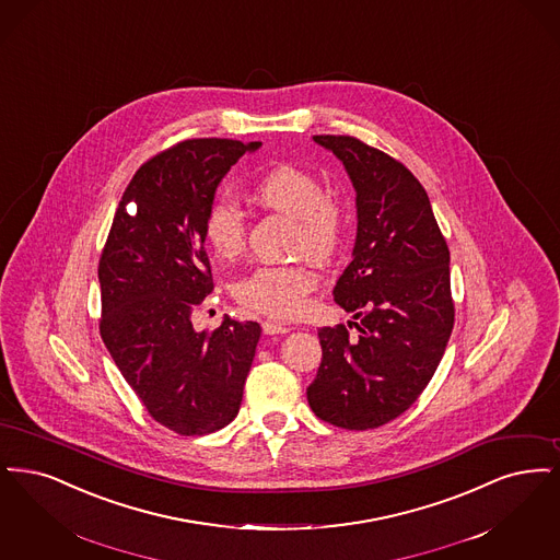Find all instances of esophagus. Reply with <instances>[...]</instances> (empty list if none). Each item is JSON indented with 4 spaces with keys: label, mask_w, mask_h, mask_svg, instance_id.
<instances>
[{
    "label": "esophagus",
    "mask_w": 560,
    "mask_h": 560,
    "mask_svg": "<svg viewBox=\"0 0 560 560\" xmlns=\"http://www.w3.org/2000/svg\"><path fill=\"white\" fill-rule=\"evenodd\" d=\"M264 332L266 335H287V332H291V328L280 324V322H276V319H266L264 322Z\"/></svg>",
    "instance_id": "34e87169"
}]
</instances>
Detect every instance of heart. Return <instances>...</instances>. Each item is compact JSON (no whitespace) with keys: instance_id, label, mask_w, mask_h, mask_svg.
Returning a JSON list of instances; mask_svg holds the SVG:
<instances>
[{"instance_id":"1","label":"heart","mask_w":560,"mask_h":560,"mask_svg":"<svg viewBox=\"0 0 560 560\" xmlns=\"http://www.w3.org/2000/svg\"><path fill=\"white\" fill-rule=\"evenodd\" d=\"M253 196L269 209L296 219L294 248L299 253L328 261L341 250L347 236V215L314 173L294 165H278L255 184ZM205 238L221 259L241 255L246 225L232 198L218 196L209 205ZM316 284V273L307 266H261L236 284L234 294L244 307L259 314L294 317L305 312Z\"/></svg>"}]
</instances>
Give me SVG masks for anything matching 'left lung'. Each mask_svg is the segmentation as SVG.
<instances>
[{"mask_svg": "<svg viewBox=\"0 0 560 560\" xmlns=\"http://www.w3.org/2000/svg\"><path fill=\"white\" fill-rule=\"evenodd\" d=\"M355 188L353 259L335 301L353 314L317 330L322 364L307 387L317 418L349 431L406 412L433 378L454 328L450 248L422 184L389 154L351 136H314Z\"/></svg>", "mask_w": 560, "mask_h": 560, "instance_id": "1", "label": "left lung"}]
</instances>
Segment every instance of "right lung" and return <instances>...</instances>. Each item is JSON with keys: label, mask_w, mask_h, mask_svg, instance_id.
I'll return each instance as SVG.
<instances>
[{"label": "right lung", "mask_w": 560, "mask_h": 560, "mask_svg": "<svg viewBox=\"0 0 560 560\" xmlns=\"http://www.w3.org/2000/svg\"><path fill=\"white\" fill-rule=\"evenodd\" d=\"M259 147L198 138L152 156L125 188L100 257L102 341L148 413L177 435L215 433L241 410L261 326L225 316L196 332L192 312L213 291L207 209L223 175Z\"/></svg>", "instance_id": "obj_1"}]
</instances>
